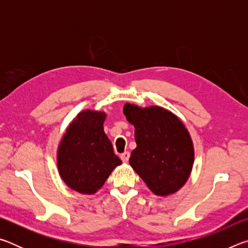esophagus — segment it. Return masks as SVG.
Wrapping results in <instances>:
<instances>
[{
	"label": "esophagus",
	"instance_id": "34e87169",
	"mask_svg": "<svg viewBox=\"0 0 248 248\" xmlns=\"http://www.w3.org/2000/svg\"><path fill=\"white\" fill-rule=\"evenodd\" d=\"M129 157H130V153L129 152H124L123 154L120 155L121 161H123L124 163H127L129 161Z\"/></svg>",
	"mask_w": 248,
	"mask_h": 248
}]
</instances>
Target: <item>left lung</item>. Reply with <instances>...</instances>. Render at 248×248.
Listing matches in <instances>:
<instances>
[{
  "label": "left lung",
  "mask_w": 248,
  "mask_h": 248,
  "mask_svg": "<svg viewBox=\"0 0 248 248\" xmlns=\"http://www.w3.org/2000/svg\"><path fill=\"white\" fill-rule=\"evenodd\" d=\"M124 114L134 125L137 142L130 165L155 195L174 194L187 182L194 164L188 130L178 117L162 107L125 104Z\"/></svg>",
  "instance_id": "obj_1"
}]
</instances>
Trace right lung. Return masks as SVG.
Segmentation results:
<instances>
[{
    "mask_svg": "<svg viewBox=\"0 0 248 248\" xmlns=\"http://www.w3.org/2000/svg\"><path fill=\"white\" fill-rule=\"evenodd\" d=\"M106 115L84 110L70 124L58 150V170L73 190L92 195L102 188L121 159L104 132Z\"/></svg>",
    "mask_w": 248,
    "mask_h": 248,
    "instance_id": "right-lung-1",
    "label": "right lung"
}]
</instances>
